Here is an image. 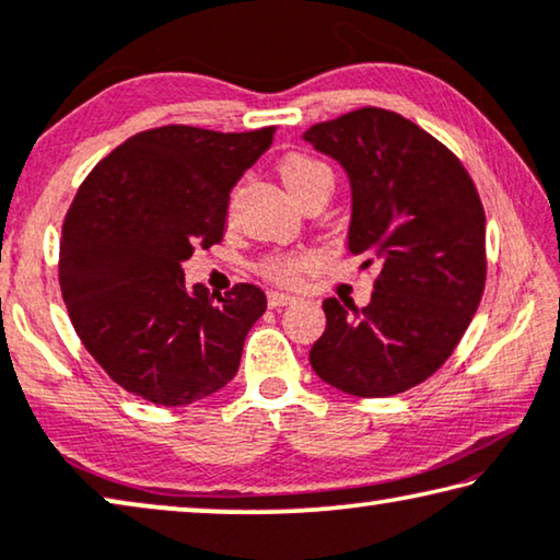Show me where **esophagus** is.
<instances>
[{"label":"esophagus","mask_w":560,"mask_h":560,"mask_svg":"<svg viewBox=\"0 0 560 560\" xmlns=\"http://www.w3.org/2000/svg\"><path fill=\"white\" fill-rule=\"evenodd\" d=\"M296 299L289 296V294H281V291H269V306L271 308H279V306H289L294 304Z\"/></svg>","instance_id":"esophagus-1"}]
</instances>
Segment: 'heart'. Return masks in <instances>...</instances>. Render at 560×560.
I'll use <instances>...</instances> for the list:
<instances>
[{
    "label": "heart",
    "instance_id": "b5f03b06",
    "mask_svg": "<svg viewBox=\"0 0 560 560\" xmlns=\"http://www.w3.org/2000/svg\"><path fill=\"white\" fill-rule=\"evenodd\" d=\"M279 178L299 203L316 194H331L334 173L327 163L306 153H289L279 161ZM312 261L308 254H271L258 264V273L277 283H294Z\"/></svg>",
    "mask_w": 560,
    "mask_h": 560
}]
</instances>
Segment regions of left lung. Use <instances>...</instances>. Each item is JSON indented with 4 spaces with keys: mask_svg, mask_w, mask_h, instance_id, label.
Here are the masks:
<instances>
[{
    "mask_svg": "<svg viewBox=\"0 0 560 560\" xmlns=\"http://www.w3.org/2000/svg\"><path fill=\"white\" fill-rule=\"evenodd\" d=\"M352 180L349 252L374 269L372 302H324L314 372L347 395L389 397L432 377L486 291V211L453 150L385 107L304 132Z\"/></svg>",
    "mask_w": 560,
    "mask_h": 560,
    "instance_id": "left-lung-1",
    "label": "left lung"
}]
</instances>
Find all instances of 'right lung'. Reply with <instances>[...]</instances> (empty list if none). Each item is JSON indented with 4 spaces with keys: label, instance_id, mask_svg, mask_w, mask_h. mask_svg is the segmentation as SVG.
<instances>
[{
    "label": "right lung",
    "instance_id": "right-lung-1",
    "mask_svg": "<svg viewBox=\"0 0 560 560\" xmlns=\"http://www.w3.org/2000/svg\"><path fill=\"white\" fill-rule=\"evenodd\" d=\"M277 128L161 125L100 161L62 223L60 289L78 337L115 385L163 407L198 402L236 377L266 294L186 287L180 264L221 244L231 188Z\"/></svg>",
    "mask_w": 560,
    "mask_h": 560
}]
</instances>
